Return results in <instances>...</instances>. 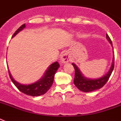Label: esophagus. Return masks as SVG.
<instances>
[{"label": "esophagus", "instance_id": "1", "mask_svg": "<svg viewBox=\"0 0 121 121\" xmlns=\"http://www.w3.org/2000/svg\"><path fill=\"white\" fill-rule=\"evenodd\" d=\"M70 60V56L68 53H65L61 55V58H60V61L61 63H68Z\"/></svg>", "mask_w": 121, "mask_h": 121}]
</instances>
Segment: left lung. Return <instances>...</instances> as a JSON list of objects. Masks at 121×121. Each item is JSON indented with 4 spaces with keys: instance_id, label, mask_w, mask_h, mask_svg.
<instances>
[{
    "instance_id": "left-lung-1",
    "label": "left lung",
    "mask_w": 121,
    "mask_h": 121,
    "mask_svg": "<svg viewBox=\"0 0 121 121\" xmlns=\"http://www.w3.org/2000/svg\"><path fill=\"white\" fill-rule=\"evenodd\" d=\"M106 39L111 44L113 48L112 43L109 36L106 34ZM72 65L75 68V78H74V84L80 90L83 92H91L101 88L104 85L107 83L110 76L112 74L114 67V55L113 56L112 62L111 65L110 69L107 72V73L101 77L98 78H89L86 77L81 72L78 67L74 63H72Z\"/></svg>"
}]
</instances>
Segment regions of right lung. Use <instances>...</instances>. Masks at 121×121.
I'll return each instance as SVG.
<instances>
[{"label": "right lung", "instance_id": "obj_1", "mask_svg": "<svg viewBox=\"0 0 121 121\" xmlns=\"http://www.w3.org/2000/svg\"><path fill=\"white\" fill-rule=\"evenodd\" d=\"M26 27V24L22 25L17 31L15 32L12 38L16 36L18 33L22 31ZM60 67V64L57 61L53 63L48 66L47 70H46L43 76L36 82L31 83V84H22L21 83L18 82L14 79L12 76L10 74V72L9 70V74L10 79L12 80L16 86L19 90L24 94H26L27 95H31L33 97L40 96L44 95L48 91L54 81V77L55 73L56 72L58 69Z\"/></svg>", "mask_w": 121, "mask_h": 121}]
</instances>
